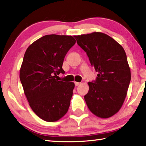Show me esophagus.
Wrapping results in <instances>:
<instances>
[{
  "label": "esophagus",
  "mask_w": 146,
  "mask_h": 146,
  "mask_svg": "<svg viewBox=\"0 0 146 146\" xmlns=\"http://www.w3.org/2000/svg\"><path fill=\"white\" fill-rule=\"evenodd\" d=\"M74 84H75V86H78V85H80V83L76 82V81H75V82H74Z\"/></svg>",
  "instance_id": "1"
}]
</instances>
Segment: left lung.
<instances>
[{"label":"left lung","instance_id":"obj_1","mask_svg":"<svg viewBox=\"0 0 146 146\" xmlns=\"http://www.w3.org/2000/svg\"><path fill=\"white\" fill-rule=\"evenodd\" d=\"M74 38L98 73L94 83H88L89 91L84 96L88 108L99 117L113 116L123 106L131 81L126 52L116 40L101 32Z\"/></svg>","mask_w":146,"mask_h":146}]
</instances>
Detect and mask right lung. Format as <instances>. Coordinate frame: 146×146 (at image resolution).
I'll use <instances>...</instances> for the list:
<instances>
[{"mask_svg":"<svg viewBox=\"0 0 146 146\" xmlns=\"http://www.w3.org/2000/svg\"><path fill=\"white\" fill-rule=\"evenodd\" d=\"M76 40L70 35H46L27 48L20 70V80L33 111L42 119L55 122L65 115L74 83L55 79L65 73L64 58Z\"/></svg>","mask_w":146,"mask_h":146,"instance_id":"obj_1","label":"right lung"}]
</instances>
